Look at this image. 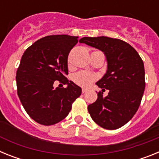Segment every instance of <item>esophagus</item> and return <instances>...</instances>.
Masks as SVG:
<instances>
[{
    "instance_id": "obj_1",
    "label": "esophagus",
    "mask_w": 159,
    "mask_h": 159,
    "mask_svg": "<svg viewBox=\"0 0 159 159\" xmlns=\"http://www.w3.org/2000/svg\"><path fill=\"white\" fill-rule=\"evenodd\" d=\"M88 92V89H85V88H83L82 89V93H86Z\"/></svg>"
}]
</instances>
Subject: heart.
I'll return each mask as SVG.
<instances>
[{
  "mask_svg": "<svg viewBox=\"0 0 159 159\" xmlns=\"http://www.w3.org/2000/svg\"><path fill=\"white\" fill-rule=\"evenodd\" d=\"M95 80H96V76L95 75L90 72H87V71H80L73 76L74 83L79 86L84 87V88L90 86Z\"/></svg>",
  "mask_w": 159,
  "mask_h": 159,
  "instance_id": "b5f03b06",
  "label": "heart"
}]
</instances>
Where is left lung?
<instances>
[{"label":"left lung","instance_id":"left-lung-1","mask_svg":"<svg viewBox=\"0 0 159 159\" xmlns=\"http://www.w3.org/2000/svg\"><path fill=\"white\" fill-rule=\"evenodd\" d=\"M104 52L107 71L96 84L102 91L108 90L103 97L98 92L96 101L88 105L94 122L107 130H116L129 122L138 111L145 90L144 64L135 49L128 43L116 38L99 36L80 40Z\"/></svg>","mask_w":159,"mask_h":159}]
</instances>
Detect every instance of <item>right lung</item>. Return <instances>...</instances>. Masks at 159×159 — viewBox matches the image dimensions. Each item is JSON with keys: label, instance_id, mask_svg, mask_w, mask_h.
<instances>
[{"label": "right lung", "instance_id": "right-lung-1", "mask_svg": "<svg viewBox=\"0 0 159 159\" xmlns=\"http://www.w3.org/2000/svg\"><path fill=\"white\" fill-rule=\"evenodd\" d=\"M78 43V36L52 35L29 46L16 71L17 95L33 120L44 126L56 124L67 117L82 90L65 77L67 57ZM56 80L66 89L53 88Z\"/></svg>", "mask_w": 159, "mask_h": 159}]
</instances>
